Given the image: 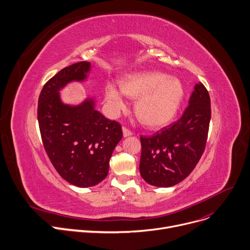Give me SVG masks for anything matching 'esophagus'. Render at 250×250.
I'll return each instance as SVG.
<instances>
[{"label": "esophagus", "instance_id": "obj_1", "mask_svg": "<svg viewBox=\"0 0 250 250\" xmlns=\"http://www.w3.org/2000/svg\"><path fill=\"white\" fill-rule=\"evenodd\" d=\"M123 135H124L125 138H126V137L131 136L132 132H131L129 129H127L126 127H123Z\"/></svg>", "mask_w": 250, "mask_h": 250}]
</instances>
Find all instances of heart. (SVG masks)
Wrapping results in <instances>:
<instances>
[{"label": "heart", "mask_w": 250, "mask_h": 250, "mask_svg": "<svg viewBox=\"0 0 250 250\" xmlns=\"http://www.w3.org/2000/svg\"><path fill=\"white\" fill-rule=\"evenodd\" d=\"M105 87V101L113 112L125 108L124 95L137 99L135 113L139 121L149 128L168 125L177 115L185 88L182 81L159 71H140L125 74L119 82Z\"/></svg>", "instance_id": "b5f03b06"}]
</instances>
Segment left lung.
<instances>
[{
  "instance_id": "left-lung-1",
  "label": "left lung",
  "mask_w": 250,
  "mask_h": 250,
  "mask_svg": "<svg viewBox=\"0 0 250 250\" xmlns=\"http://www.w3.org/2000/svg\"><path fill=\"white\" fill-rule=\"evenodd\" d=\"M210 119L209 93L199 82L176 123L141 137L140 173L147 184L172 187L191 174L205 149Z\"/></svg>"
}]
</instances>
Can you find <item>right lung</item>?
<instances>
[{"instance_id": "right-lung-1", "label": "right lung", "mask_w": 250, "mask_h": 250, "mask_svg": "<svg viewBox=\"0 0 250 250\" xmlns=\"http://www.w3.org/2000/svg\"><path fill=\"white\" fill-rule=\"evenodd\" d=\"M89 71L87 61L63 68L45 83L38 102L45 151L58 174L80 188L105 179L113 149L123 138L121 125L96 110L94 98L77 105L62 102L59 91L72 81H85Z\"/></svg>"}]
</instances>
